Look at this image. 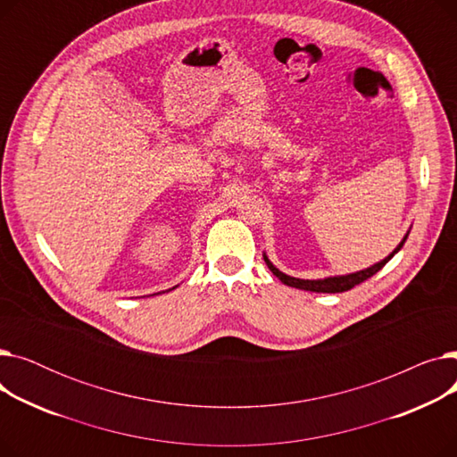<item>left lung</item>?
Segmentation results:
<instances>
[{"mask_svg": "<svg viewBox=\"0 0 457 457\" xmlns=\"http://www.w3.org/2000/svg\"><path fill=\"white\" fill-rule=\"evenodd\" d=\"M407 235H410V233H405V237L402 238V243H400L386 259L376 262V265H372V267H369V269H365V270H359V272L346 274V276H331V278H324V279H300V278L287 276V274H283L281 270H278V269L272 265V262H270V259L267 257V253H262V259H265L267 267L272 270V274H274L278 279H281V283L289 285V287H295V289L311 291V293H345V291H350L352 287H355V285H359V283H363L365 279H369V278L374 276L378 270H381L383 267H386L387 262L391 261V257L400 252V248H402L403 243H405Z\"/></svg>", "mask_w": 457, "mask_h": 457, "instance_id": "obj_1", "label": "left lung"}]
</instances>
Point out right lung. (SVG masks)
Masks as SVG:
<instances>
[{
    "instance_id": "obj_1",
    "label": "right lung",
    "mask_w": 457,
    "mask_h": 457,
    "mask_svg": "<svg viewBox=\"0 0 457 457\" xmlns=\"http://www.w3.org/2000/svg\"><path fill=\"white\" fill-rule=\"evenodd\" d=\"M172 289H176V287H172Z\"/></svg>"
}]
</instances>
